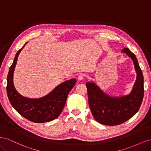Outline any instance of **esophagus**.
Wrapping results in <instances>:
<instances>
[{"instance_id": "esophagus-1", "label": "esophagus", "mask_w": 151, "mask_h": 151, "mask_svg": "<svg viewBox=\"0 0 151 151\" xmlns=\"http://www.w3.org/2000/svg\"><path fill=\"white\" fill-rule=\"evenodd\" d=\"M84 77H85V76H84V74H80L78 76V78H77V79H78L79 81H81V80H83L84 78Z\"/></svg>"}]
</instances>
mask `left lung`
Instances as JSON below:
<instances>
[{"instance_id": "1", "label": "left lung", "mask_w": 151, "mask_h": 151, "mask_svg": "<svg viewBox=\"0 0 151 151\" xmlns=\"http://www.w3.org/2000/svg\"><path fill=\"white\" fill-rule=\"evenodd\" d=\"M134 62L137 79L132 92L120 98L111 97L104 94L93 83L86 84L88 90L89 108L94 119L103 125H120L129 120L138 111L144 98V77L135 54L128 48H123Z\"/></svg>"}]
</instances>
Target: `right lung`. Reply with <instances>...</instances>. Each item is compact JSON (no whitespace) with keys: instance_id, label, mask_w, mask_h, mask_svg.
<instances>
[{"instance_id":"obj_1","label":"right lung","mask_w":151,"mask_h":151,"mask_svg":"<svg viewBox=\"0 0 151 151\" xmlns=\"http://www.w3.org/2000/svg\"><path fill=\"white\" fill-rule=\"evenodd\" d=\"M25 45L16 53L14 60L9 70L6 87L9 100L13 108L27 120L34 123L52 121L57 118L62 111L67 96L76 84V80L73 79L64 82L42 98L29 99L22 96L15 89L12 79L18 55Z\"/></svg>"}]
</instances>
